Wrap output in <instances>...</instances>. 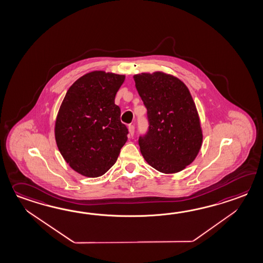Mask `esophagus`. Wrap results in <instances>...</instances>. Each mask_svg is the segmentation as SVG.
Returning a JSON list of instances; mask_svg holds the SVG:
<instances>
[{
  "instance_id": "obj_1",
  "label": "esophagus",
  "mask_w": 263,
  "mask_h": 263,
  "mask_svg": "<svg viewBox=\"0 0 263 263\" xmlns=\"http://www.w3.org/2000/svg\"><path fill=\"white\" fill-rule=\"evenodd\" d=\"M128 132H129V136H131V137H133V135H134V132H135L134 125H132V124H129Z\"/></svg>"
}]
</instances>
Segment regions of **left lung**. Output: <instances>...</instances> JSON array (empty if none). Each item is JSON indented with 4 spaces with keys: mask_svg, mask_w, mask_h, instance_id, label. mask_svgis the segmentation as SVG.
Listing matches in <instances>:
<instances>
[{
    "mask_svg": "<svg viewBox=\"0 0 263 263\" xmlns=\"http://www.w3.org/2000/svg\"><path fill=\"white\" fill-rule=\"evenodd\" d=\"M147 108L149 131L140 138L146 162L165 175L176 174L192 164L203 143L198 111L187 86L163 71L133 76Z\"/></svg>",
    "mask_w": 263,
    "mask_h": 263,
    "instance_id": "left-lung-1",
    "label": "left lung"
}]
</instances>
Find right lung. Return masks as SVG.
Masks as SVG:
<instances>
[{"label":"right lung","instance_id":"obj_1","mask_svg":"<svg viewBox=\"0 0 263 263\" xmlns=\"http://www.w3.org/2000/svg\"><path fill=\"white\" fill-rule=\"evenodd\" d=\"M124 74L92 70L68 89L54 123V138L65 161L87 177L105 175L127 140L115 96Z\"/></svg>","mask_w":263,"mask_h":263}]
</instances>
